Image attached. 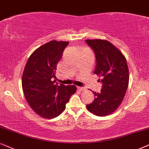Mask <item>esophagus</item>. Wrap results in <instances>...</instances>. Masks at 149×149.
<instances>
[{
  "instance_id": "1",
  "label": "esophagus",
  "mask_w": 149,
  "mask_h": 149,
  "mask_svg": "<svg viewBox=\"0 0 149 149\" xmlns=\"http://www.w3.org/2000/svg\"><path fill=\"white\" fill-rule=\"evenodd\" d=\"M78 90L79 91H84V87H78Z\"/></svg>"
}]
</instances>
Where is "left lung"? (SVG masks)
I'll use <instances>...</instances> for the list:
<instances>
[{
  "label": "left lung",
  "instance_id": "left-lung-1",
  "mask_svg": "<svg viewBox=\"0 0 149 149\" xmlns=\"http://www.w3.org/2000/svg\"><path fill=\"white\" fill-rule=\"evenodd\" d=\"M86 43L95 54L94 73L102 83L100 93L93 91L95 100L86 105L88 110L99 116L112 114L120 106L129 84V69L125 57L110 42L87 39Z\"/></svg>",
  "mask_w": 149,
  "mask_h": 149
}]
</instances>
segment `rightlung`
<instances>
[{"label": "right lung", "mask_w": 149, "mask_h": 149, "mask_svg": "<svg viewBox=\"0 0 149 149\" xmlns=\"http://www.w3.org/2000/svg\"><path fill=\"white\" fill-rule=\"evenodd\" d=\"M68 41H51L37 48L30 56L24 69L22 85L31 108L45 118L60 115L71 96L76 92L74 85L55 84L56 65Z\"/></svg>", "instance_id": "right-lung-1"}]
</instances>
